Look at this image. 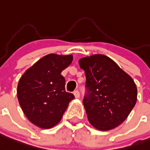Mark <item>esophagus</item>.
Listing matches in <instances>:
<instances>
[{"mask_svg":"<svg viewBox=\"0 0 150 150\" xmlns=\"http://www.w3.org/2000/svg\"><path fill=\"white\" fill-rule=\"evenodd\" d=\"M74 96H75V98H78L79 97H80V92H79V91H77V90L74 91Z\"/></svg>","mask_w":150,"mask_h":150,"instance_id":"obj_1","label":"esophagus"}]
</instances>
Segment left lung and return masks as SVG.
Instances as JSON below:
<instances>
[{"label":"left lung","instance_id":"8db88e82","mask_svg":"<svg viewBox=\"0 0 150 150\" xmlns=\"http://www.w3.org/2000/svg\"><path fill=\"white\" fill-rule=\"evenodd\" d=\"M86 76L83 103L89 122L100 131L121 125L137 101L133 79L104 54H93L79 60Z\"/></svg>","mask_w":150,"mask_h":150}]
</instances>
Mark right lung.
Listing matches in <instances>:
<instances>
[{"mask_svg": "<svg viewBox=\"0 0 150 150\" xmlns=\"http://www.w3.org/2000/svg\"><path fill=\"white\" fill-rule=\"evenodd\" d=\"M73 61V55L49 54L38 60L21 76L17 87L19 105L27 119L36 126L48 129L61 120L69 102L61 75Z\"/></svg>", "mask_w": 150, "mask_h": 150, "instance_id": "right-lung-1", "label": "right lung"}]
</instances>
